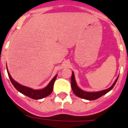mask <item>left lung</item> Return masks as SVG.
Here are the masks:
<instances>
[{"mask_svg": "<svg viewBox=\"0 0 128 128\" xmlns=\"http://www.w3.org/2000/svg\"><path fill=\"white\" fill-rule=\"evenodd\" d=\"M118 77L116 78V80H115V82H114V84L106 90H102V91L99 92H86L84 90H82V89H80V88L78 87L77 84H76V80H75V76H74V72H72V77H71V87H72V90L74 94L77 96L78 97H80L83 99L88 100H94L98 98H99L101 96H104L106 93H108V92H110L114 86H115L116 83L117 82Z\"/></svg>", "mask_w": 128, "mask_h": 128, "instance_id": "1", "label": "left lung"}]
</instances>
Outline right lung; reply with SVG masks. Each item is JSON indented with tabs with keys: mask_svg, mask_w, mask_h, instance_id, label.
<instances>
[{
	"mask_svg": "<svg viewBox=\"0 0 128 128\" xmlns=\"http://www.w3.org/2000/svg\"><path fill=\"white\" fill-rule=\"evenodd\" d=\"M6 70L7 72H8V74L9 78L10 80V82H12V84L14 86L15 88L18 91L20 92V93L23 94L24 95L34 100L42 99V98H44L50 95V94L52 93V90H53V86H54V82H55L56 77H57V74H56V76L52 78V80L50 82V83L46 86V87L42 88V89L34 90L31 88H28L26 87V86H24L21 85V84H20L17 82H16L12 78V76H10V74L8 70V68H7V66Z\"/></svg>",
	"mask_w": 128,
	"mask_h": 128,
	"instance_id": "add662e5",
	"label": "right lung"
}]
</instances>
